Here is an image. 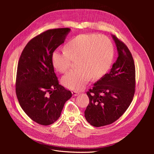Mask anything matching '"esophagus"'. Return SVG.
<instances>
[{"instance_id":"obj_1","label":"esophagus","mask_w":154,"mask_h":154,"mask_svg":"<svg viewBox=\"0 0 154 154\" xmlns=\"http://www.w3.org/2000/svg\"><path fill=\"white\" fill-rule=\"evenodd\" d=\"M72 96H77L78 94H79V93L78 92H77V91H72Z\"/></svg>"}]
</instances>
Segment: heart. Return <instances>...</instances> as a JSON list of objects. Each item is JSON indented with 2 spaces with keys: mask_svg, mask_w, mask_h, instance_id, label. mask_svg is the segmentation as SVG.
Wrapping results in <instances>:
<instances>
[{
  "mask_svg": "<svg viewBox=\"0 0 154 154\" xmlns=\"http://www.w3.org/2000/svg\"><path fill=\"white\" fill-rule=\"evenodd\" d=\"M63 53L55 52L52 62L55 69L65 73L70 69L72 61L77 69L64 75L62 84L71 90L83 89L90 78L98 80L110 69L113 60L114 48L108 37L96 33L79 35L63 47Z\"/></svg>",
  "mask_w": 154,
  "mask_h": 154,
  "instance_id": "heart-1",
  "label": "heart"
}]
</instances>
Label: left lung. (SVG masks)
Segmentation results:
<instances>
[{"label":"left lung","mask_w":154,"mask_h":154,"mask_svg":"<svg viewBox=\"0 0 154 154\" xmlns=\"http://www.w3.org/2000/svg\"><path fill=\"white\" fill-rule=\"evenodd\" d=\"M118 52L116 61L109 74H105L86 94L90 102L85 117L91 125L111 124L127 110L135 92V66L127 46L112 35Z\"/></svg>","instance_id":"8db88e82"}]
</instances>
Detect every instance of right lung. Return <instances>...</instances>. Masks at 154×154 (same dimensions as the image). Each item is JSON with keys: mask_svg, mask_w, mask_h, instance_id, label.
Wrapping results in <instances>:
<instances>
[{"mask_svg": "<svg viewBox=\"0 0 154 154\" xmlns=\"http://www.w3.org/2000/svg\"><path fill=\"white\" fill-rule=\"evenodd\" d=\"M70 30L50 29L34 37L18 61L16 94L19 103L32 120L42 125L54 123L72 96L69 90L59 84L52 62L54 52Z\"/></svg>", "mask_w": 154, "mask_h": 154, "instance_id": "obj_1", "label": "right lung"}]
</instances>
